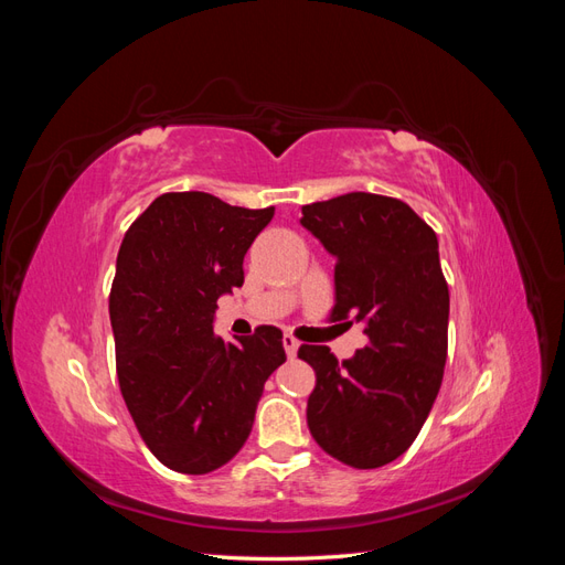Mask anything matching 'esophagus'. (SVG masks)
Returning <instances> with one entry per match:
<instances>
[{
	"label": "esophagus",
	"instance_id": "34e87169",
	"mask_svg": "<svg viewBox=\"0 0 565 565\" xmlns=\"http://www.w3.org/2000/svg\"><path fill=\"white\" fill-rule=\"evenodd\" d=\"M282 347H285V353H287L289 358H295L297 351H299V341H297L292 334H285V337H282Z\"/></svg>",
	"mask_w": 565,
	"mask_h": 565
}]
</instances>
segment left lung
<instances>
[{"instance_id":"8db88e82","label":"left lung","mask_w":565,"mask_h":565,"mask_svg":"<svg viewBox=\"0 0 565 565\" xmlns=\"http://www.w3.org/2000/svg\"><path fill=\"white\" fill-rule=\"evenodd\" d=\"M334 259L332 320L363 322L367 347L339 363L303 344L316 370L306 407L318 446L353 469L401 457L431 413L448 358L450 295L438 237L396 198L347 193L301 207Z\"/></svg>"}]
</instances>
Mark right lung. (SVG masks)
<instances>
[{
  "instance_id": "obj_1",
  "label": "right lung",
  "mask_w": 565,
  "mask_h": 565,
  "mask_svg": "<svg viewBox=\"0 0 565 565\" xmlns=\"http://www.w3.org/2000/svg\"><path fill=\"white\" fill-rule=\"evenodd\" d=\"M273 214L164 193L119 247L110 289L119 391L148 450L179 473H210L237 455L266 380L285 363L273 324L237 344L214 334L216 299L243 287L245 254Z\"/></svg>"
}]
</instances>
